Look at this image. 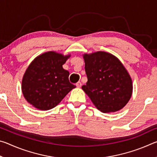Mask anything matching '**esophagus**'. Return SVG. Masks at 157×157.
I'll return each mask as SVG.
<instances>
[{
	"mask_svg": "<svg viewBox=\"0 0 157 157\" xmlns=\"http://www.w3.org/2000/svg\"><path fill=\"white\" fill-rule=\"evenodd\" d=\"M81 86H82V83H81L80 82H77V83H76V86L78 87V88H80Z\"/></svg>",
	"mask_w": 157,
	"mask_h": 157,
	"instance_id": "1",
	"label": "esophagus"
}]
</instances>
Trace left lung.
Segmentation results:
<instances>
[{
    "label": "left lung",
    "mask_w": 157,
    "mask_h": 157,
    "mask_svg": "<svg viewBox=\"0 0 157 157\" xmlns=\"http://www.w3.org/2000/svg\"><path fill=\"white\" fill-rule=\"evenodd\" d=\"M87 81L82 89L98 110L116 112L128 103L133 84L128 71L118 57L98 51L83 55Z\"/></svg>",
    "instance_id": "left-lung-1"
}]
</instances>
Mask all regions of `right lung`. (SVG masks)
Masks as SVG:
<instances>
[{"label": "right lung", "mask_w": 157, "mask_h": 157, "mask_svg": "<svg viewBox=\"0 0 157 157\" xmlns=\"http://www.w3.org/2000/svg\"><path fill=\"white\" fill-rule=\"evenodd\" d=\"M70 57L48 51L34 58L26 69L21 84L28 102L39 110L51 109L75 88L69 82V72L63 68Z\"/></svg>", "instance_id": "1"}]
</instances>
